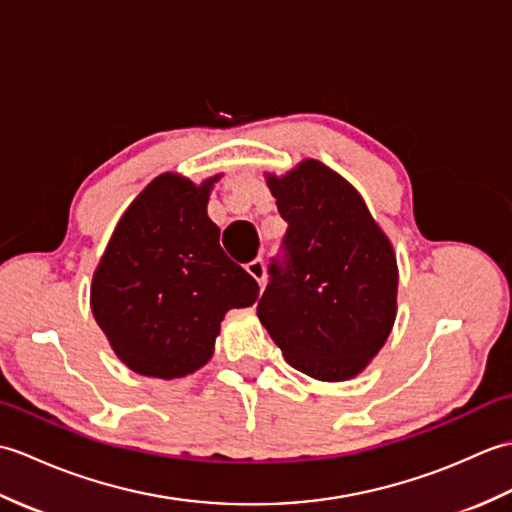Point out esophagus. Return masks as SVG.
<instances>
[{"label":"esophagus","instance_id":"34e87169","mask_svg":"<svg viewBox=\"0 0 512 512\" xmlns=\"http://www.w3.org/2000/svg\"><path fill=\"white\" fill-rule=\"evenodd\" d=\"M246 270L257 279V284H264V279H266V264H264L262 257H257V259H253V262H248V264H246Z\"/></svg>","mask_w":512,"mask_h":512}]
</instances>
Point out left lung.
I'll use <instances>...</instances> for the list:
<instances>
[{
    "instance_id": "1",
    "label": "left lung",
    "mask_w": 512,
    "mask_h": 512,
    "mask_svg": "<svg viewBox=\"0 0 512 512\" xmlns=\"http://www.w3.org/2000/svg\"><path fill=\"white\" fill-rule=\"evenodd\" d=\"M288 222L257 317L286 361L317 380L363 372L396 319L398 268L361 195L319 160L268 178Z\"/></svg>"
}]
</instances>
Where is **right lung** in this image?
<instances>
[{
	"label": "right lung",
	"mask_w": 512,
	"mask_h": 512,
	"mask_svg": "<svg viewBox=\"0 0 512 512\" xmlns=\"http://www.w3.org/2000/svg\"><path fill=\"white\" fill-rule=\"evenodd\" d=\"M156 178L118 222L92 279V312L118 358L136 374L180 378L213 354L231 308L259 286L220 246L206 215L209 189Z\"/></svg>",
	"instance_id": "1"
}]
</instances>
